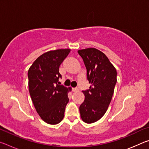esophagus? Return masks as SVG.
<instances>
[{
	"label": "esophagus",
	"mask_w": 149,
	"mask_h": 149,
	"mask_svg": "<svg viewBox=\"0 0 149 149\" xmlns=\"http://www.w3.org/2000/svg\"><path fill=\"white\" fill-rule=\"evenodd\" d=\"M72 91L74 92H78L79 91V89H78V88H73Z\"/></svg>",
	"instance_id": "1"
}]
</instances>
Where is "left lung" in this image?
<instances>
[{"instance_id":"obj_1","label":"left lung","mask_w":149,"mask_h":149,"mask_svg":"<svg viewBox=\"0 0 149 149\" xmlns=\"http://www.w3.org/2000/svg\"><path fill=\"white\" fill-rule=\"evenodd\" d=\"M77 52L84 60L87 79L91 84L89 89L82 91L85 100L79 112L84 122L92 123L100 120L108 110L117 81V72L100 50L87 48Z\"/></svg>"}]
</instances>
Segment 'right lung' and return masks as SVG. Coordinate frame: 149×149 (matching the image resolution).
Instances as JSON below:
<instances>
[{"instance_id": "1", "label": "right lung", "mask_w": 149, "mask_h": 149, "mask_svg": "<svg viewBox=\"0 0 149 149\" xmlns=\"http://www.w3.org/2000/svg\"><path fill=\"white\" fill-rule=\"evenodd\" d=\"M70 49H58L45 52L35 60L28 70L30 96L37 112L49 124L60 123L64 117L71 87L58 85L59 67Z\"/></svg>"}]
</instances>
